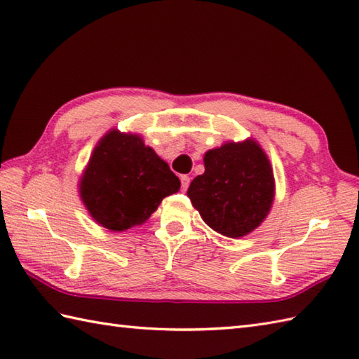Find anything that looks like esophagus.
<instances>
[{
    "mask_svg": "<svg viewBox=\"0 0 359 359\" xmlns=\"http://www.w3.org/2000/svg\"><path fill=\"white\" fill-rule=\"evenodd\" d=\"M180 182H182V189H183V191H187V189H188V187H189V182H191V179H189L188 176H182V177H180Z\"/></svg>",
    "mask_w": 359,
    "mask_h": 359,
    "instance_id": "1",
    "label": "esophagus"
}]
</instances>
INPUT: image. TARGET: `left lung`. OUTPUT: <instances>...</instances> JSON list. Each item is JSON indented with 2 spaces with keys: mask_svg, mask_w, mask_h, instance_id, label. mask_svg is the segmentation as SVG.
Returning <instances> with one entry per match:
<instances>
[{
  "mask_svg": "<svg viewBox=\"0 0 359 359\" xmlns=\"http://www.w3.org/2000/svg\"><path fill=\"white\" fill-rule=\"evenodd\" d=\"M205 172L188 188L208 226L229 238L251 234L268 217L275 179L268 154L255 139L226 142L203 156Z\"/></svg>",
  "mask_w": 359,
  "mask_h": 359,
  "instance_id": "8db88e82",
  "label": "left lung"
}]
</instances>
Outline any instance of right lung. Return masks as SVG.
<instances>
[{"mask_svg":"<svg viewBox=\"0 0 359 359\" xmlns=\"http://www.w3.org/2000/svg\"><path fill=\"white\" fill-rule=\"evenodd\" d=\"M90 217L113 232L145 223L180 180L144 139L111 128L99 139L79 179Z\"/></svg>","mask_w":359,"mask_h":359,"instance_id":"obj_1","label":"right lung"}]
</instances>
